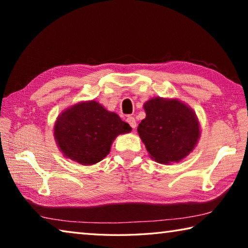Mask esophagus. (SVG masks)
I'll return each instance as SVG.
<instances>
[{
	"instance_id": "obj_1",
	"label": "esophagus",
	"mask_w": 248,
	"mask_h": 248,
	"mask_svg": "<svg viewBox=\"0 0 248 248\" xmlns=\"http://www.w3.org/2000/svg\"><path fill=\"white\" fill-rule=\"evenodd\" d=\"M127 121H128V124H130V127H131L132 129H136V127H137V121H136V119L133 118V117L129 116L128 118H127Z\"/></svg>"
}]
</instances>
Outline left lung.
Returning <instances> with one entry per match:
<instances>
[{"mask_svg": "<svg viewBox=\"0 0 248 248\" xmlns=\"http://www.w3.org/2000/svg\"><path fill=\"white\" fill-rule=\"evenodd\" d=\"M145 118L138 133L150 157L159 164L180 162L196 148L200 124L194 109L177 98L154 97L145 102Z\"/></svg>", "mask_w": 248, "mask_h": 248, "instance_id": "8db88e82", "label": "left lung"}]
</instances>
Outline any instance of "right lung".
<instances>
[{"mask_svg": "<svg viewBox=\"0 0 248 248\" xmlns=\"http://www.w3.org/2000/svg\"><path fill=\"white\" fill-rule=\"evenodd\" d=\"M53 131L58 148L66 158L90 166L106 157L116 138L129 133L131 127L116 112L87 100L64 109L58 116Z\"/></svg>", "mask_w": 248, "mask_h": 248, "instance_id": "add662e5", "label": "right lung"}]
</instances>
